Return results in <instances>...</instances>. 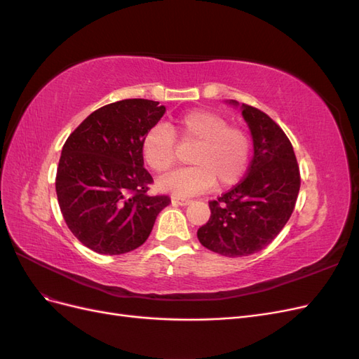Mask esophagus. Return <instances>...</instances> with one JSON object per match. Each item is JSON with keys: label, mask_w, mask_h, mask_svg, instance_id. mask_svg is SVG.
<instances>
[{"label": "esophagus", "mask_w": 359, "mask_h": 359, "mask_svg": "<svg viewBox=\"0 0 359 359\" xmlns=\"http://www.w3.org/2000/svg\"><path fill=\"white\" fill-rule=\"evenodd\" d=\"M172 203L173 205H180V206H186V205H189L191 201L190 199H187V198H180V196H172Z\"/></svg>", "instance_id": "1"}]
</instances>
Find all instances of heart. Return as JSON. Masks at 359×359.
I'll return each instance as SVG.
<instances>
[{
    "label": "heart",
    "mask_w": 359,
    "mask_h": 359,
    "mask_svg": "<svg viewBox=\"0 0 359 359\" xmlns=\"http://www.w3.org/2000/svg\"><path fill=\"white\" fill-rule=\"evenodd\" d=\"M175 133L182 142H194L190 154L193 166L169 173L158 181L161 190L175 196H193L219 187H231L240 181L252 156V140L243 128L229 126L227 119L212 111L194 109L177 118L172 130L151 127L142 139V156L156 172H166L175 163Z\"/></svg>",
    "instance_id": "heart-1"
}]
</instances>
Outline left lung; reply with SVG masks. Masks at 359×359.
<instances>
[{"label": "left lung", "instance_id": "left-lung-1", "mask_svg": "<svg viewBox=\"0 0 359 359\" xmlns=\"http://www.w3.org/2000/svg\"><path fill=\"white\" fill-rule=\"evenodd\" d=\"M240 107L253 139L247 175L233 189L210 202L211 217L199 227L203 247L226 257L260 252L283 229L299 193V168L290 140L273 119L253 106Z\"/></svg>", "mask_w": 359, "mask_h": 359}]
</instances>
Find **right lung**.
Returning <instances> with one entry per match:
<instances>
[{
	"mask_svg": "<svg viewBox=\"0 0 359 359\" xmlns=\"http://www.w3.org/2000/svg\"><path fill=\"white\" fill-rule=\"evenodd\" d=\"M158 102L127 99L86 116L62 147L55 190L78 240L100 255L142 245L169 196H148L142 139L165 115Z\"/></svg>",
	"mask_w": 359,
	"mask_h": 359,
	"instance_id": "right-lung-1",
	"label": "right lung"
}]
</instances>
